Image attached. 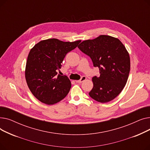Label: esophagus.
<instances>
[{"mask_svg": "<svg viewBox=\"0 0 150 150\" xmlns=\"http://www.w3.org/2000/svg\"><path fill=\"white\" fill-rule=\"evenodd\" d=\"M86 80V76H82V77H81V79H80V80H76V81H76V83H81L83 82L84 81H85Z\"/></svg>", "mask_w": 150, "mask_h": 150, "instance_id": "esophagus-1", "label": "esophagus"}]
</instances>
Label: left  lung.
Segmentation results:
<instances>
[{"instance_id": "left-lung-1", "label": "left lung", "mask_w": 150, "mask_h": 150, "mask_svg": "<svg viewBox=\"0 0 150 150\" xmlns=\"http://www.w3.org/2000/svg\"><path fill=\"white\" fill-rule=\"evenodd\" d=\"M78 47L99 68L100 75L92 78L89 96L100 103L114 100L125 88L130 71L129 54L125 45L116 38L100 35L83 41Z\"/></svg>"}]
</instances>
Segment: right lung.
<instances>
[{"mask_svg":"<svg viewBox=\"0 0 150 150\" xmlns=\"http://www.w3.org/2000/svg\"><path fill=\"white\" fill-rule=\"evenodd\" d=\"M80 42L48 39L39 42L30 50L25 70V80L31 92L42 103L54 105L67 95L70 81L67 76L58 75L57 72L66 54Z\"/></svg>","mask_w":150,"mask_h":150,"instance_id":"1","label":"right lung"}]
</instances>
